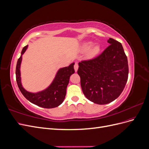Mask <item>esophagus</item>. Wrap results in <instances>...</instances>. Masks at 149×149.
<instances>
[{
    "label": "esophagus",
    "instance_id": "esophagus-1",
    "mask_svg": "<svg viewBox=\"0 0 149 149\" xmlns=\"http://www.w3.org/2000/svg\"><path fill=\"white\" fill-rule=\"evenodd\" d=\"M74 70L76 72L77 71V70L78 69V64L77 63H75V64L74 65Z\"/></svg>",
    "mask_w": 149,
    "mask_h": 149
}]
</instances>
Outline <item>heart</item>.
Instances as JSON below:
<instances>
[{
    "instance_id": "obj_1",
    "label": "heart",
    "mask_w": 149,
    "mask_h": 149,
    "mask_svg": "<svg viewBox=\"0 0 149 149\" xmlns=\"http://www.w3.org/2000/svg\"><path fill=\"white\" fill-rule=\"evenodd\" d=\"M91 44H92V43L90 42L84 43L82 47V49H83V50H87V49H88L90 48V47H91ZM100 45H96L93 46L91 48V49H90L89 53V55H91V56L95 55L99 52H100Z\"/></svg>"
}]
</instances>
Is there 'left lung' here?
Masks as SVG:
<instances>
[{
  "instance_id": "obj_1",
  "label": "left lung",
  "mask_w": 149,
  "mask_h": 149,
  "mask_svg": "<svg viewBox=\"0 0 149 149\" xmlns=\"http://www.w3.org/2000/svg\"><path fill=\"white\" fill-rule=\"evenodd\" d=\"M107 42L110 45L100 55L79 62L77 71L84 96L97 104L118 98L128 79L127 58L122 44L111 38Z\"/></svg>"
}]
</instances>
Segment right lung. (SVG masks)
I'll return each instance as SVG.
<instances>
[{
    "instance_id": "add662e5",
    "label": "right lung",
    "mask_w": 149,
    "mask_h": 149,
    "mask_svg": "<svg viewBox=\"0 0 149 149\" xmlns=\"http://www.w3.org/2000/svg\"><path fill=\"white\" fill-rule=\"evenodd\" d=\"M28 45L24 47L21 52V56L18 59L16 66V81L20 91L24 97L31 103L43 108H54L63 102L66 93V88L69 83L70 76L74 73V63L70 66L62 68L58 70L55 79L48 88L37 93H31L22 87L20 78V64L22 55L25 53Z\"/></svg>"
}]
</instances>
